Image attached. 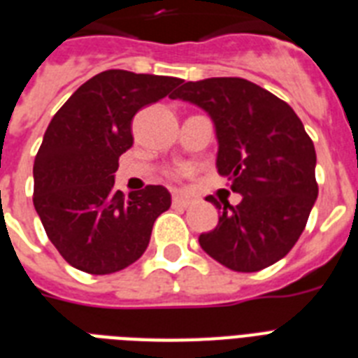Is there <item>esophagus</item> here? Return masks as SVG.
Segmentation results:
<instances>
[{
    "mask_svg": "<svg viewBox=\"0 0 358 358\" xmlns=\"http://www.w3.org/2000/svg\"><path fill=\"white\" fill-rule=\"evenodd\" d=\"M173 206L174 208H187L189 206V199H185V196H180V195H174Z\"/></svg>",
    "mask_w": 358,
    "mask_h": 358,
    "instance_id": "obj_1",
    "label": "esophagus"
}]
</instances>
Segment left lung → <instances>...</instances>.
<instances>
[{"label": "left lung", "instance_id": "obj_1", "mask_svg": "<svg viewBox=\"0 0 358 358\" xmlns=\"http://www.w3.org/2000/svg\"><path fill=\"white\" fill-rule=\"evenodd\" d=\"M171 98L204 109L217 137V173L241 195L219 204L217 227L199 236L213 260L252 273L288 255L317 199L316 150L295 111L241 78L187 81Z\"/></svg>", "mask_w": 358, "mask_h": 358}]
</instances>
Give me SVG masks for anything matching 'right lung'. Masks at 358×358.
<instances>
[{"instance_id": "obj_1", "label": "right lung", "mask_w": 358, "mask_h": 358, "mask_svg": "<svg viewBox=\"0 0 358 358\" xmlns=\"http://www.w3.org/2000/svg\"><path fill=\"white\" fill-rule=\"evenodd\" d=\"M180 83L106 70L85 81L48 126L33 165V204L50 241L76 269L109 275L139 260L154 221L171 208L163 185L124 196L115 189V171L134 145L135 113Z\"/></svg>"}]
</instances>
